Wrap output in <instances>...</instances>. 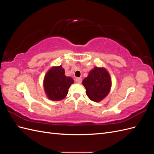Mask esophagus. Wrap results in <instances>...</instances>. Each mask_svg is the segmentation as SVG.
Instances as JSON below:
<instances>
[{"label":"esophagus","mask_w":154,"mask_h":154,"mask_svg":"<svg viewBox=\"0 0 154 154\" xmlns=\"http://www.w3.org/2000/svg\"><path fill=\"white\" fill-rule=\"evenodd\" d=\"M75 81L78 83H82V78H76Z\"/></svg>","instance_id":"1"}]
</instances>
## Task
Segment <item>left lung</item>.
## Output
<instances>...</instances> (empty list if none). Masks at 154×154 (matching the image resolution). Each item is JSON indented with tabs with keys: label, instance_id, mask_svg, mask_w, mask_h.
<instances>
[{
	"label": "left lung",
	"instance_id": "left-lung-1",
	"mask_svg": "<svg viewBox=\"0 0 154 154\" xmlns=\"http://www.w3.org/2000/svg\"><path fill=\"white\" fill-rule=\"evenodd\" d=\"M91 100L100 102L108 95L111 88L110 74L103 67H95L82 82Z\"/></svg>",
	"mask_w": 154,
	"mask_h": 154
}]
</instances>
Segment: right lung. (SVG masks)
I'll return each mask as SVG.
<instances>
[{
    "mask_svg": "<svg viewBox=\"0 0 154 154\" xmlns=\"http://www.w3.org/2000/svg\"><path fill=\"white\" fill-rule=\"evenodd\" d=\"M73 83L72 78L65 75V70L62 66L53 67L45 75L44 91L49 100L60 101L66 97L69 88Z\"/></svg>",
    "mask_w": 154,
    "mask_h": 154,
    "instance_id": "add662e5",
    "label": "right lung"
}]
</instances>
